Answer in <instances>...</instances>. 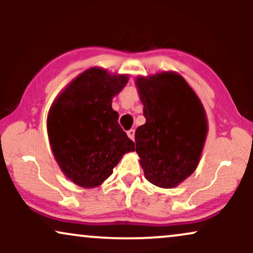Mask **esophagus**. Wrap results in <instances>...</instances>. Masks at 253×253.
Segmentation results:
<instances>
[{
    "label": "esophagus",
    "mask_w": 253,
    "mask_h": 253,
    "mask_svg": "<svg viewBox=\"0 0 253 253\" xmlns=\"http://www.w3.org/2000/svg\"><path fill=\"white\" fill-rule=\"evenodd\" d=\"M134 134H135V130L134 129L127 130V135H128V138L132 139V140H134Z\"/></svg>",
    "instance_id": "esophagus-1"
}]
</instances>
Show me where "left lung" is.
<instances>
[{"label": "left lung", "mask_w": 253, "mask_h": 253, "mask_svg": "<svg viewBox=\"0 0 253 253\" xmlns=\"http://www.w3.org/2000/svg\"><path fill=\"white\" fill-rule=\"evenodd\" d=\"M146 123L135 130V151L146 179L175 188L199 165L208 123L190 85L173 71L135 80Z\"/></svg>", "instance_id": "left-lung-1"}]
</instances>
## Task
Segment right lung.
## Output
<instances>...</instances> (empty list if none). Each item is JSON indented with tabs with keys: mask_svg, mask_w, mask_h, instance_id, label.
Segmentation results:
<instances>
[{
	"mask_svg": "<svg viewBox=\"0 0 253 253\" xmlns=\"http://www.w3.org/2000/svg\"><path fill=\"white\" fill-rule=\"evenodd\" d=\"M127 75L90 68L58 95L47 115L52 152L63 173L83 188L101 185L134 143L118 123L112 100Z\"/></svg>",
	"mask_w": 253,
	"mask_h": 253,
	"instance_id": "right-lung-1",
	"label": "right lung"
}]
</instances>
